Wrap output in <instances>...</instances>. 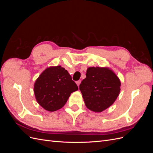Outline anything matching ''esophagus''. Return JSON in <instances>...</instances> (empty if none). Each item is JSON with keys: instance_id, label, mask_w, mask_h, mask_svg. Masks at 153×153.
<instances>
[{"instance_id": "obj_1", "label": "esophagus", "mask_w": 153, "mask_h": 153, "mask_svg": "<svg viewBox=\"0 0 153 153\" xmlns=\"http://www.w3.org/2000/svg\"><path fill=\"white\" fill-rule=\"evenodd\" d=\"M80 83H81V81H80V80H78V81L76 82V84H77L78 87H79V85H80Z\"/></svg>"}]
</instances>
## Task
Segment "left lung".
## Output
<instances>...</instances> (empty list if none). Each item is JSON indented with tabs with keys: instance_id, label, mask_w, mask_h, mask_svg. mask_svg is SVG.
<instances>
[{
	"instance_id": "8db88e82",
	"label": "left lung",
	"mask_w": 153,
	"mask_h": 153,
	"mask_svg": "<svg viewBox=\"0 0 153 153\" xmlns=\"http://www.w3.org/2000/svg\"><path fill=\"white\" fill-rule=\"evenodd\" d=\"M120 86L119 78L112 70L108 68L90 67L79 89L87 108L101 112L116 100L121 91Z\"/></svg>"
}]
</instances>
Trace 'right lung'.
I'll return each mask as SVG.
<instances>
[{"label": "right lung", "instance_id": "right-lung-1", "mask_svg": "<svg viewBox=\"0 0 153 153\" xmlns=\"http://www.w3.org/2000/svg\"><path fill=\"white\" fill-rule=\"evenodd\" d=\"M78 86L66 69L61 66L44 70L35 82L34 92L38 103L46 110L54 112L62 108Z\"/></svg>", "mask_w": 153, "mask_h": 153}]
</instances>
